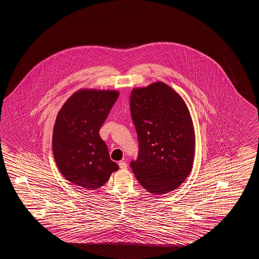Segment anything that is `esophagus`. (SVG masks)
<instances>
[{
  "mask_svg": "<svg viewBox=\"0 0 259 259\" xmlns=\"http://www.w3.org/2000/svg\"><path fill=\"white\" fill-rule=\"evenodd\" d=\"M118 165H119V167H120L121 169H126L127 166V163L124 162V161H120V162L118 163Z\"/></svg>",
  "mask_w": 259,
  "mask_h": 259,
  "instance_id": "obj_1",
  "label": "esophagus"
}]
</instances>
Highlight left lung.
<instances>
[{
    "mask_svg": "<svg viewBox=\"0 0 259 259\" xmlns=\"http://www.w3.org/2000/svg\"><path fill=\"white\" fill-rule=\"evenodd\" d=\"M130 106L137 132V159L131 162L138 182L149 193L165 194L180 187L193 166L195 139L190 112L168 85L133 89Z\"/></svg>",
    "mask_w": 259,
    "mask_h": 259,
    "instance_id": "obj_1",
    "label": "left lung"
}]
</instances>
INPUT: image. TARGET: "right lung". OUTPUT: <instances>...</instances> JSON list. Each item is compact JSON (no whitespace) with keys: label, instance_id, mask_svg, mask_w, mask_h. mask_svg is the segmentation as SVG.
Instances as JSON below:
<instances>
[{"label":"right lung","instance_id":"add662e5","mask_svg":"<svg viewBox=\"0 0 259 259\" xmlns=\"http://www.w3.org/2000/svg\"><path fill=\"white\" fill-rule=\"evenodd\" d=\"M116 91L80 90L59 111L53 133V153L67 181L86 190L104 186L118 165L110 159L99 131L118 98Z\"/></svg>","mask_w":259,"mask_h":259}]
</instances>
